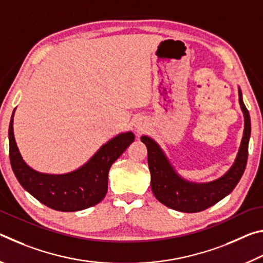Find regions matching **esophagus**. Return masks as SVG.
<instances>
[{
	"label": "esophagus",
	"mask_w": 263,
	"mask_h": 263,
	"mask_svg": "<svg viewBox=\"0 0 263 263\" xmlns=\"http://www.w3.org/2000/svg\"><path fill=\"white\" fill-rule=\"evenodd\" d=\"M142 126H145V125H142L141 122L140 123H137V127L139 128V130H142Z\"/></svg>",
	"instance_id": "34e87169"
}]
</instances>
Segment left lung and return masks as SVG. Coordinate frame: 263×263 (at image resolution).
I'll return each instance as SVG.
<instances>
[{
  "instance_id": "8db88e82",
  "label": "left lung",
  "mask_w": 263,
  "mask_h": 263,
  "mask_svg": "<svg viewBox=\"0 0 263 263\" xmlns=\"http://www.w3.org/2000/svg\"><path fill=\"white\" fill-rule=\"evenodd\" d=\"M239 102L245 115V130L237 160L232 168L211 183L196 184L182 180L173 171L158 144L148 137H141L147 147L151 188L155 198L164 205L182 212H199L212 206L232 191L241 179L248 159V142L251 137V118L239 90Z\"/></svg>"
}]
</instances>
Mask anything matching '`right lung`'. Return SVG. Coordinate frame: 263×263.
<instances>
[{
	"instance_id": "1",
	"label": "right lung",
	"mask_w": 263,
	"mask_h": 263,
	"mask_svg": "<svg viewBox=\"0 0 263 263\" xmlns=\"http://www.w3.org/2000/svg\"><path fill=\"white\" fill-rule=\"evenodd\" d=\"M11 116L9 125V158L23 188L39 202L57 211H79L100 203L108 191L109 169L135 140L131 132L122 133L102 146L78 171L65 175L42 174L31 169L17 148Z\"/></svg>"
}]
</instances>
